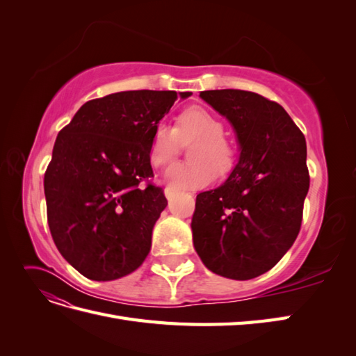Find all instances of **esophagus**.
I'll return each mask as SVG.
<instances>
[{
  "instance_id": "obj_1",
  "label": "esophagus",
  "mask_w": 356,
  "mask_h": 356,
  "mask_svg": "<svg viewBox=\"0 0 356 356\" xmlns=\"http://www.w3.org/2000/svg\"><path fill=\"white\" fill-rule=\"evenodd\" d=\"M175 195H177V190H174L172 187H166L165 188V196H166L168 200H170Z\"/></svg>"
}]
</instances>
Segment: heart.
<instances>
[{
  "label": "heart",
  "instance_id": "obj_1",
  "mask_svg": "<svg viewBox=\"0 0 356 356\" xmlns=\"http://www.w3.org/2000/svg\"><path fill=\"white\" fill-rule=\"evenodd\" d=\"M224 127L217 117L203 108H188L177 117L175 127L159 124L148 148L149 163L159 168L174 159L181 143H191L188 163H174L165 172L172 188L195 190L208 186L215 171L227 172L234 161V147L222 136Z\"/></svg>",
  "mask_w": 356,
  "mask_h": 356
}]
</instances>
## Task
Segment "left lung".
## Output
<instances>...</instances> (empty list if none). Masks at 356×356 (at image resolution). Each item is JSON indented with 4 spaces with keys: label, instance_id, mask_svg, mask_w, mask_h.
Returning <instances> with one entry per match:
<instances>
[{
    "label": "left lung",
    "instance_id": "8db88e82",
    "mask_svg": "<svg viewBox=\"0 0 356 356\" xmlns=\"http://www.w3.org/2000/svg\"><path fill=\"white\" fill-rule=\"evenodd\" d=\"M200 98L227 118L241 156L220 187L197 195L193 243L211 272L248 281L270 270L300 232L306 139L281 105L258 93L204 90Z\"/></svg>",
    "mask_w": 356,
    "mask_h": 356
}]
</instances>
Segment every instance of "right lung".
<instances>
[{"instance_id": "add662e5", "label": "right lung", "mask_w": 356, "mask_h": 356, "mask_svg": "<svg viewBox=\"0 0 356 356\" xmlns=\"http://www.w3.org/2000/svg\"><path fill=\"white\" fill-rule=\"evenodd\" d=\"M191 92L129 90L86 102L59 132L44 175L47 221L62 257L92 281L144 263L168 200L148 148L170 106Z\"/></svg>"}]
</instances>
